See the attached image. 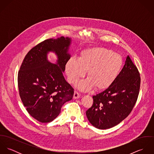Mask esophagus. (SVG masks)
Masks as SVG:
<instances>
[{
  "instance_id": "obj_1",
  "label": "esophagus",
  "mask_w": 154,
  "mask_h": 154,
  "mask_svg": "<svg viewBox=\"0 0 154 154\" xmlns=\"http://www.w3.org/2000/svg\"><path fill=\"white\" fill-rule=\"evenodd\" d=\"M79 97H80V94H79V92L76 91H75L74 94H73V98L74 99H77V98H79Z\"/></svg>"
}]
</instances>
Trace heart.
<instances>
[{
	"label": "heart",
	"mask_w": 154,
	"mask_h": 154,
	"mask_svg": "<svg viewBox=\"0 0 154 154\" xmlns=\"http://www.w3.org/2000/svg\"><path fill=\"white\" fill-rule=\"evenodd\" d=\"M123 66V59L120 54L106 48L92 47L82 51L78 59L70 57L66 62L65 70L71 84L84 77L87 72L88 79L77 85L80 90L94 87L103 91L115 82Z\"/></svg>",
	"instance_id": "b5f03b06"
}]
</instances>
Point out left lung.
Instances as JSON below:
<instances>
[{
  "instance_id": "1",
  "label": "left lung",
  "mask_w": 154,
  "mask_h": 154,
  "mask_svg": "<svg viewBox=\"0 0 154 154\" xmlns=\"http://www.w3.org/2000/svg\"><path fill=\"white\" fill-rule=\"evenodd\" d=\"M140 85V73L131 57L112 85L92 97L93 104L87 111L89 122L97 129L112 128L126 119L137 101Z\"/></svg>"
}]
</instances>
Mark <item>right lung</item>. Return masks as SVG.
<instances>
[{"label":"right lung","instance_id":"right-lung-1","mask_svg":"<svg viewBox=\"0 0 154 154\" xmlns=\"http://www.w3.org/2000/svg\"><path fill=\"white\" fill-rule=\"evenodd\" d=\"M70 38L61 37L47 39L31 48L25 56L18 75V85L22 103L28 113L41 123L56 119L62 106L71 100L74 89L63 72L67 61ZM49 51L58 56L56 64L47 60Z\"/></svg>","mask_w":154,"mask_h":154}]
</instances>
